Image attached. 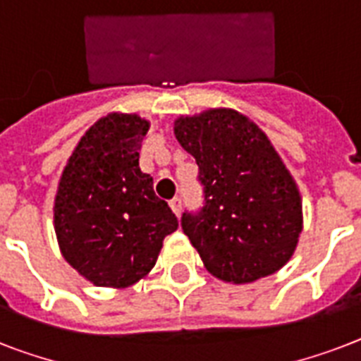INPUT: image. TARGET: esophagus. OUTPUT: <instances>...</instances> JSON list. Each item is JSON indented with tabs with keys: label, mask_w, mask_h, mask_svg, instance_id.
<instances>
[{
	"label": "esophagus",
	"mask_w": 361,
	"mask_h": 361,
	"mask_svg": "<svg viewBox=\"0 0 361 361\" xmlns=\"http://www.w3.org/2000/svg\"><path fill=\"white\" fill-rule=\"evenodd\" d=\"M170 209H172V212H174L176 215H180L181 214V198H172V200H170Z\"/></svg>",
	"instance_id": "1"
}]
</instances>
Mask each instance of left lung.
Here are the masks:
<instances>
[{
  "instance_id": "left-lung-1",
  "label": "left lung",
  "mask_w": 361,
  "mask_h": 361,
  "mask_svg": "<svg viewBox=\"0 0 361 361\" xmlns=\"http://www.w3.org/2000/svg\"><path fill=\"white\" fill-rule=\"evenodd\" d=\"M174 135L198 164L206 206L181 228L217 279L245 285L279 271L303 228L302 195L260 127L234 109L180 116Z\"/></svg>"
}]
</instances>
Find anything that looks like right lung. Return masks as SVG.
Here are the masks:
<instances>
[{
  "label": "right lung",
  "instance_id": "1",
  "mask_svg": "<svg viewBox=\"0 0 361 361\" xmlns=\"http://www.w3.org/2000/svg\"><path fill=\"white\" fill-rule=\"evenodd\" d=\"M149 121L110 112L71 153L54 198V231L69 266L95 286L127 288L155 266L178 228L153 178L138 166Z\"/></svg>",
  "mask_w": 361,
  "mask_h": 361
}]
</instances>
